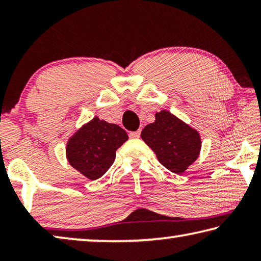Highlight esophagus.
<instances>
[{"label": "esophagus", "instance_id": "obj_1", "mask_svg": "<svg viewBox=\"0 0 261 261\" xmlns=\"http://www.w3.org/2000/svg\"><path fill=\"white\" fill-rule=\"evenodd\" d=\"M130 138H139L140 136V130L138 131H135V132H130Z\"/></svg>", "mask_w": 261, "mask_h": 261}]
</instances>
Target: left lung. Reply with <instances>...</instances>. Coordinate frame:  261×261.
Masks as SVG:
<instances>
[{
	"label": "left lung",
	"mask_w": 261,
	"mask_h": 261,
	"mask_svg": "<svg viewBox=\"0 0 261 261\" xmlns=\"http://www.w3.org/2000/svg\"><path fill=\"white\" fill-rule=\"evenodd\" d=\"M143 139L159 162L175 174H183L199 156V132L168 110L155 114V121L141 131Z\"/></svg>",
	"instance_id": "8db88e82"
}]
</instances>
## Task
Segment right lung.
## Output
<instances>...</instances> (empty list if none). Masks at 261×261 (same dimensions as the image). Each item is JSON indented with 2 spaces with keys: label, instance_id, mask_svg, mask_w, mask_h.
<instances>
[{
  "label": "right lung",
  "instance_id": "add662e5",
  "mask_svg": "<svg viewBox=\"0 0 261 261\" xmlns=\"http://www.w3.org/2000/svg\"><path fill=\"white\" fill-rule=\"evenodd\" d=\"M127 138L121 126L95 116L68 139L65 155L70 166L86 178L95 180L107 173L116 158L117 148Z\"/></svg>",
  "mask_w": 261,
  "mask_h": 261
}]
</instances>
